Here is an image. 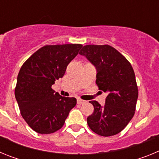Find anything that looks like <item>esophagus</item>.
Returning <instances> with one entry per match:
<instances>
[{
  "label": "esophagus",
  "mask_w": 159,
  "mask_h": 159,
  "mask_svg": "<svg viewBox=\"0 0 159 159\" xmlns=\"http://www.w3.org/2000/svg\"><path fill=\"white\" fill-rule=\"evenodd\" d=\"M84 102H85V101L84 100H82V99H77V103H78V104H83V103H84Z\"/></svg>",
  "instance_id": "obj_1"
}]
</instances>
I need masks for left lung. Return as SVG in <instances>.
I'll use <instances>...</instances> for the list:
<instances>
[{
	"label": "left lung",
	"mask_w": 159,
	"mask_h": 159,
	"mask_svg": "<svg viewBox=\"0 0 159 159\" xmlns=\"http://www.w3.org/2000/svg\"><path fill=\"white\" fill-rule=\"evenodd\" d=\"M84 56L96 68L99 90L107 93L104 106L91 101L93 113L87 119L92 131L101 136H112L127 127L134 115L139 90L131 64L116 48L107 44L83 47Z\"/></svg>",
	"instance_id": "1"
}]
</instances>
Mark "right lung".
Here are the masks:
<instances>
[{
	"instance_id": "right-lung-1",
	"label": "right lung",
	"mask_w": 159,
	"mask_h": 159,
	"mask_svg": "<svg viewBox=\"0 0 159 159\" xmlns=\"http://www.w3.org/2000/svg\"><path fill=\"white\" fill-rule=\"evenodd\" d=\"M82 47L80 43L45 45L20 67L15 97L23 119L39 134L60 130L76 105L75 98L61 96L52 86L64 76L68 64Z\"/></svg>"
}]
</instances>
